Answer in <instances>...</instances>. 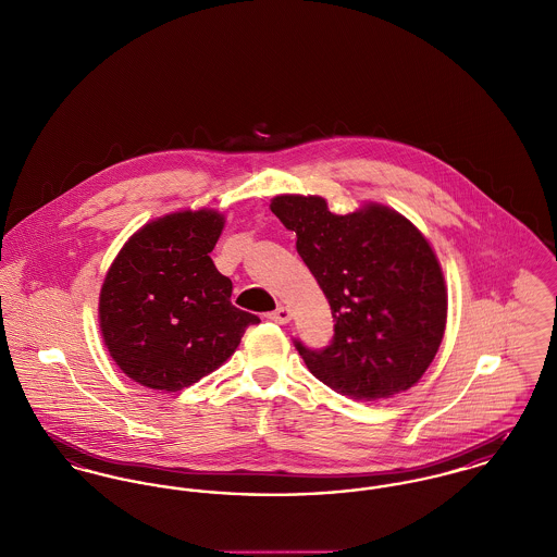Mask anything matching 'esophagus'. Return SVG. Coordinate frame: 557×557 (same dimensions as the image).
Segmentation results:
<instances>
[{"mask_svg":"<svg viewBox=\"0 0 557 557\" xmlns=\"http://www.w3.org/2000/svg\"><path fill=\"white\" fill-rule=\"evenodd\" d=\"M268 319H270V321H274V323L285 325V323H289V321H292V310H289L287 306H278L274 312H270V314H268Z\"/></svg>","mask_w":557,"mask_h":557,"instance_id":"1","label":"esophagus"}]
</instances>
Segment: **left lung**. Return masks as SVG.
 <instances>
[{
	"instance_id": "1",
	"label": "left lung",
	"mask_w": 557,
	"mask_h": 557,
	"mask_svg": "<svg viewBox=\"0 0 557 557\" xmlns=\"http://www.w3.org/2000/svg\"><path fill=\"white\" fill-rule=\"evenodd\" d=\"M270 211L296 232L297 253L332 306L334 342L297 350L323 384L375 404L411 388L433 363L447 321L442 263L391 207L337 215L323 196L278 194Z\"/></svg>"
}]
</instances>
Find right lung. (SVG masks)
Segmentation results:
<instances>
[{"mask_svg": "<svg viewBox=\"0 0 557 557\" xmlns=\"http://www.w3.org/2000/svg\"><path fill=\"white\" fill-rule=\"evenodd\" d=\"M225 218L175 211L139 227L117 251L99 294V327L115 366L146 388L177 393L222 368L251 312L232 306V281L209 253Z\"/></svg>", "mask_w": 557, "mask_h": 557, "instance_id": "right-lung-1", "label": "right lung"}]
</instances>
